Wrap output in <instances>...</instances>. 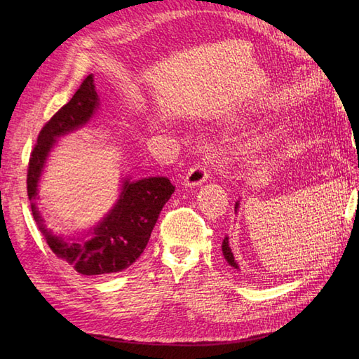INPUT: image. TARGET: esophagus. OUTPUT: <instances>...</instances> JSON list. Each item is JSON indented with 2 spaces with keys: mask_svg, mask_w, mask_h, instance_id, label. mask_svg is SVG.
Listing matches in <instances>:
<instances>
[{
  "mask_svg": "<svg viewBox=\"0 0 359 359\" xmlns=\"http://www.w3.org/2000/svg\"><path fill=\"white\" fill-rule=\"evenodd\" d=\"M208 166L205 165H194L189 169L186 178H184V186L186 187H198L208 180Z\"/></svg>",
  "mask_w": 359,
  "mask_h": 359,
  "instance_id": "obj_1",
  "label": "esophagus"
}]
</instances>
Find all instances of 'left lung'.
<instances>
[{
  "instance_id": "8db88e82",
  "label": "left lung",
  "mask_w": 359,
  "mask_h": 359,
  "mask_svg": "<svg viewBox=\"0 0 359 359\" xmlns=\"http://www.w3.org/2000/svg\"><path fill=\"white\" fill-rule=\"evenodd\" d=\"M238 206H240V202H236L235 203V211L238 210ZM222 252H223V256H224V259L227 260V264H229L231 266H233L235 269H240V266H238V264L235 262V257H233V255H232V250H231V247H229V238H224L223 240V244H222Z\"/></svg>"
}]
</instances>
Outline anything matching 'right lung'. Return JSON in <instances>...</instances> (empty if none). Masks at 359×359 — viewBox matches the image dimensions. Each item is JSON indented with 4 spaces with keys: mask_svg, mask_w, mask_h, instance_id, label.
Returning a JSON list of instances; mask_svg holds the SVG:
<instances>
[{
    "mask_svg": "<svg viewBox=\"0 0 359 359\" xmlns=\"http://www.w3.org/2000/svg\"><path fill=\"white\" fill-rule=\"evenodd\" d=\"M99 104V94L95 93L94 78L90 74L72 100L40 130L37 144L29 157L27 175L31 211L48 245L57 257L83 276L119 273L136 262L149 241L160 211L175 191L166 177H149L137 181L126 178L114 208L86 236L62 238L46 229L36 206V199L39 181L50 149L57 144V137L74 132L88 123Z\"/></svg>",
    "mask_w": 359,
    "mask_h": 359,
    "instance_id": "add662e5",
    "label": "right lung"
}]
</instances>
